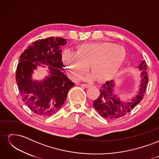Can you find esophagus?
<instances>
[{
    "label": "esophagus",
    "mask_w": 159,
    "mask_h": 159,
    "mask_svg": "<svg viewBox=\"0 0 159 159\" xmlns=\"http://www.w3.org/2000/svg\"><path fill=\"white\" fill-rule=\"evenodd\" d=\"M80 85L82 86V87H84V88H89L90 86L89 84H81Z\"/></svg>",
    "instance_id": "obj_1"
}]
</instances>
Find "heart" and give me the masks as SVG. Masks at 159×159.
<instances>
[{"label":"heart","mask_w":159,"mask_h":159,"mask_svg":"<svg viewBox=\"0 0 159 159\" xmlns=\"http://www.w3.org/2000/svg\"><path fill=\"white\" fill-rule=\"evenodd\" d=\"M125 51L119 45L109 42L86 43L80 45L75 53L65 51L62 60L71 75L78 80L91 67L92 72L84 76L85 80L103 81L112 77L121 66Z\"/></svg>","instance_id":"heart-1"}]
</instances>
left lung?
I'll return each instance as SVG.
<instances>
[{"instance_id": "1", "label": "left lung", "mask_w": 159, "mask_h": 159, "mask_svg": "<svg viewBox=\"0 0 159 159\" xmlns=\"http://www.w3.org/2000/svg\"><path fill=\"white\" fill-rule=\"evenodd\" d=\"M138 69L142 71V80L140 89L136 97L131 102H121L119 98L113 91L115 82L113 80L107 81L101 86L99 97L93 102V106L101 116L107 119H114L123 117L141 102L145 92L148 83L147 65L145 60L138 66Z\"/></svg>"}]
</instances>
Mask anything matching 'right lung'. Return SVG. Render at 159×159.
<instances>
[{
    "instance_id": "right-lung-1",
    "label": "right lung",
    "mask_w": 159,
    "mask_h": 159,
    "mask_svg": "<svg viewBox=\"0 0 159 159\" xmlns=\"http://www.w3.org/2000/svg\"><path fill=\"white\" fill-rule=\"evenodd\" d=\"M63 38L50 37L32 42L20 56L16 81L22 101L34 113L47 117L58 111L75 84L64 74L61 47ZM40 63L49 65L50 74L42 82L31 80L33 70Z\"/></svg>"
}]
</instances>
